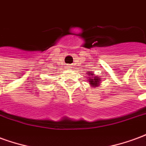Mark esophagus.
<instances>
[{
	"label": "esophagus",
	"instance_id": "esophagus-1",
	"mask_svg": "<svg viewBox=\"0 0 146 146\" xmlns=\"http://www.w3.org/2000/svg\"><path fill=\"white\" fill-rule=\"evenodd\" d=\"M69 67H70V66H69Z\"/></svg>",
	"mask_w": 146,
	"mask_h": 146
}]
</instances>
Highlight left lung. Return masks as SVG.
<instances>
[{
  "mask_svg": "<svg viewBox=\"0 0 146 146\" xmlns=\"http://www.w3.org/2000/svg\"><path fill=\"white\" fill-rule=\"evenodd\" d=\"M88 82H89L90 84V85L92 86V87H97L99 84V81L101 80V78H100V76H95V75H93V73L92 72H88Z\"/></svg>",
  "mask_w": 146,
  "mask_h": 146,
  "instance_id": "1",
  "label": "left lung"
}]
</instances>
